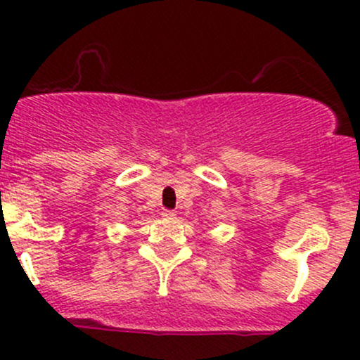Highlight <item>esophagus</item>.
<instances>
[{
	"label": "esophagus",
	"mask_w": 360,
	"mask_h": 360,
	"mask_svg": "<svg viewBox=\"0 0 360 360\" xmlns=\"http://www.w3.org/2000/svg\"><path fill=\"white\" fill-rule=\"evenodd\" d=\"M162 217H163V219H174V217H176V212H174V210L165 209L162 212Z\"/></svg>",
	"instance_id": "1"
}]
</instances>
